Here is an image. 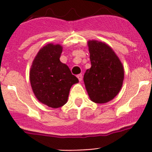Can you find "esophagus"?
Segmentation results:
<instances>
[{
	"label": "esophagus",
	"mask_w": 152,
	"mask_h": 152,
	"mask_svg": "<svg viewBox=\"0 0 152 152\" xmlns=\"http://www.w3.org/2000/svg\"><path fill=\"white\" fill-rule=\"evenodd\" d=\"M77 78H78V80L80 81L82 80V79H83V75L82 74H79L78 76H77Z\"/></svg>",
	"instance_id": "1"
}]
</instances>
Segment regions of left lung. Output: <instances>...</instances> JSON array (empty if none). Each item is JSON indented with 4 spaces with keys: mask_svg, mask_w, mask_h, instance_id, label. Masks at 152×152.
<instances>
[{
    "mask_svg": "<svg viewBox=\"0 0 152 152\" xmlns=\"http://www.w3.org/2000/svg\"><path fill=\"white\" fill-rule=\"evenodd\" d=\"M91 68L84 75V82L90 99L104 104L116 96L123 85L124 71L114 51L105 43H88Z\"/></svg>",
    "mask_w": 152,
    "mask_h": 152,
    "instance_id": "8db88e82",
    "label": "left lung"
}]
</instances>
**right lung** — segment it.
<instances>
[{
    "mask_svg": "<svg viewBox=\"0 0 152 152\" xmlns=\"http://www.w3.org/2000/svg\"><path fill=\"white\" fill-rule=\"evenodd\" d=\"M62 47L48 44L35 57L30 70V83L37 99L53 108L67 103L71 87L79 80L60 61Z\"/></svg>",
    "mask_w": 152,
    "mask_h": 152,
    "instance_id": "right-lung-1",
    "label": "right lung"
}]
</instances>
